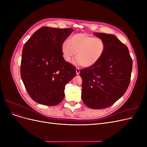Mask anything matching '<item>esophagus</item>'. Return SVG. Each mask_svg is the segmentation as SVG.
<instances>
[{
	"mask_svg": "<svg viewBox=\"0 0 147 147\" xmlns=\"http://www.w3.org/2000/svg\"><path fill=\"white\" fill-rule=\"evenodd\" d=\"M80 72V69H79L78 67H77V68H76V72H77V75H79Z\"/></svg>",
	"mask_w": 147,
	"mask_h": 147,
	"instance_id": "1",
	"label": "esophagus"
}]
</instances>
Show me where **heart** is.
<instances>
[{"mask_svg":"<svg viewBox=\"0 0 147 147\" xmlns=\"http://www.w3.org/2000/svg\"><path fill=\"white\" fill-rule=\"evenodd\" d=\"M105 50V44L103 40L83 33L72 35L69 41H64L61 45L62 54L66 62H70L77 52L75 63L87 67L99 62Z\"/></svg>","mask_w":147,"mask_h":147,"instance_id":"1","label":"heart"}]
</instances>
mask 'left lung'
Segmentation results:
<instances>
[{
    "label": "left lung",
    "instance_id": "8db88e82",
    "mask_svg": "<svg viewBox=\"0 0 147 147\" xmlns=\"http://www.w3.org/2000/svg\"><path fill=\"white\" fill-rule=\"evenodd\" d=\"M105 44L104 54L96 64L81 70L82 98L94 109L113 105L125 92L131 81L132 60L127 47L112 34L94 33Z\"/></svg>",
    "mask_w": 147,
    "mask_h": 147
}]
</instances>
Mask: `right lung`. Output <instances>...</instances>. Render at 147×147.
I'll return each instance as SVG.
<instances>
[{"label": "right lung", "mask_w": 147, "mask_h": 147, "mask_svg": "<svg viewBox=\"0 0 147 147\" xmlns=\"http://www.w3.org/2000/svg\"><path fill=\"white\" fill-rule=\"evenodd\" d=\"M73 31L44 26L23 47L21 77L29 95L37 103H61L65 84L76 75L75 67L64 59L61 51L62 44Z\"/></svg>", "instance_id": "add662e5"}]
</instances>
